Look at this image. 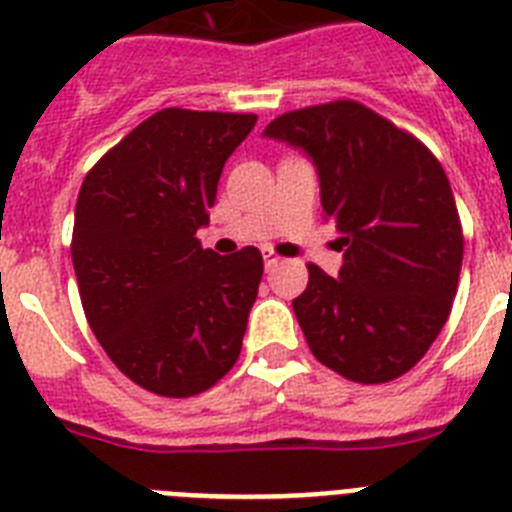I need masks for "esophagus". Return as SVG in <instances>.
Masks as SVG:
<instances>
[{
    "instance_id": "esophagus-1",
    "label": "esophagus",
    "mask_w": 512,
    "mask_h": 512,
    "mask_svg": "<svg viewBox=\"0 0 512 512\" xmlns=\"http://www.w3.org/2000/svg\"><path fill=\"white\" fill-rule=\"evenodd\" d=\"M279 261H282V259H279L277 253H274V251H264V264H266V269H274V266H277Z\"/></svg>"
}]
</instances>
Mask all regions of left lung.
Listing matches in <instances>:
<instances>
[{
    "label": "left lung",
    "mask_w": 512,
    "mask_h": 512,
    "mask_svg": "<svg viewBox=\"0 0 512 512\" xmlns=\"http://www.w3.org/2000/svg\"><path fill=\"white\" fill-rule=\"evenodd\" d=\"M264 135L312 158L346 248L338 279L307 264L292 300L312 356L359 384L402 377L449 320L459 284L464 233L443 166L354 99L284 112Z\"/></svg>",
    "instance_id": "8db88e82"
}]
</instances>
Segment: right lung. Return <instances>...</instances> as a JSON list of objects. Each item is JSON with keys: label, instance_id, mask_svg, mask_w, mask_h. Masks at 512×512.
<instances>
[{"label": "right lung", "instance_id": "obj_1", "mask_svg": "<svg viewBox=\"0 0 512 512\" xmlns=\"http://www.w3.org/2000/svg\"><path fill=\"white\" fill-rule=\"evenodd\" d=\"M256 115L166 107L104 153L79 189L74 259L81 305L112 364L161 397L210 390L241 356L261 251L217 256V182Z\"/></svg>", "mask_w": 512, "mask_h": 512}]
</instances>
